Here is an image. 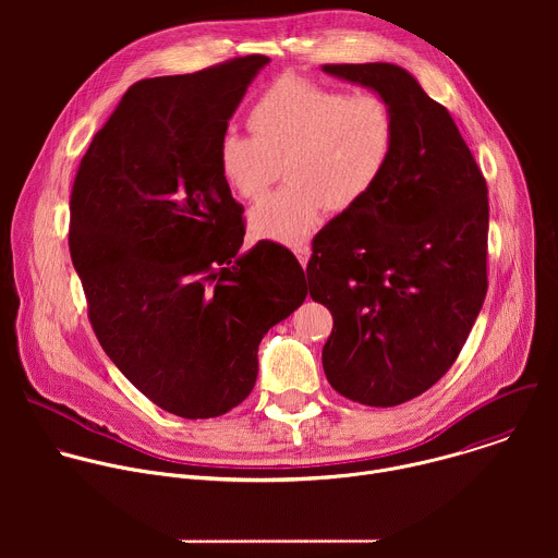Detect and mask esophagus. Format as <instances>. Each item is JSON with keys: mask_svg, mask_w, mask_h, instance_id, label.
<instances>
[{"mask_svg": "<svg viewBox=\"0 0 558 558\" xmlns=\"http://www.w3.org/2000/svg\"><path fill=\"white\" fill-rule=\"evenodd\" d=\"M293 254H295V258L300 260V265H302V267H306V263H308V256H311V250H308V245H295V247H293Z\"/></svg>", "mask_w": 558, "mask_h": 558, "instance_id": "1", "label": "esophagus"}]
</instances>
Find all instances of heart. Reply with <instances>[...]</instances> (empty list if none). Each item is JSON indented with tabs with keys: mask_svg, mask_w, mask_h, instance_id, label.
<instances>
[{
	"mask_svg": "<svg viewBox=\"0 0 558 558\" xmlns=\"http://www.w3.org/2000/svg\"><path fill=\"white\" fill-rule=\"evenodd\" d=\"M247 130L252 138L218 141V172L235 196L258 201L282 166L287 185L250 214L252 233L280 245L306 241L327 209L362 205L384 179L397 138L395 112L379 93H344L293 74L254 101Z\"/></svg>",
	"mask_w": 558,
	"mask_h": 558,
	"instance_id": "b5f03b06",
	"label": "heart"
}]
</instances>
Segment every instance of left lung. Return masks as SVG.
I'll use <instances>...</instances> for the list:
<instances>
[{
	"label": "left lung",
	"mask_w": 558,
	"mask_h": 558,
	"mask_svg": "<svg viewBox=\"0 0 558 558\" xmlns=\"http://www.w3.org/2000/svg\"><path fill=\"white\" fill-rule=\"evenodd\" d=\"M395 112L392 161L351 211L313 238L308 293L333 315L329 384L388 409L439 381L488 291V185L450 112L392 63H325Z\"/></svg>",
	"instance_id": "left-lung-1"
}]
</instances>
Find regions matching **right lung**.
Segmentation results:
<instances>
[{"label":"right lung","instance_id":"add662e5","mask_svg":"<svg viewBox=\"0 0 558 558\" xmlns=\"http://www.w3.org/2000/svg\"><path fill=\"white\" fill-rule=\"evenodd\" d=\"M265 54L141 78L78 163L68 245L93 331L117 368L185 420L229 413L252 392L263 336L306 298L282 245L245 238L218 141Z\"/></svg>","mask_w":558,"mask_h":558}]
</instances>
